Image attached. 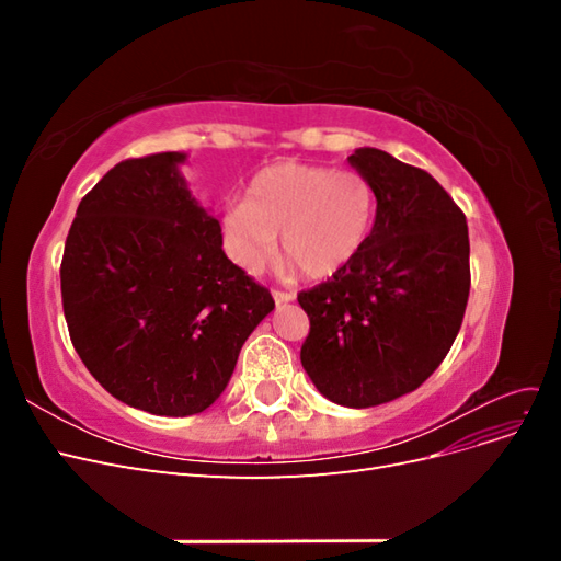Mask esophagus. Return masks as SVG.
<instances>
[{
	"label": "esophagus",
	"mask_w": 561,
	"mask_h": 561,
	"mask_svg": "<svg viewBox=\"0 0 561 561\" xmlns=\"http://www.w3.org/2000/svg\"><path fill=\"white\" fill-rule=\"evenodd\" d=\"M271 295H274L276 304H283V301H293V299H295V293H290V290H274V293H271Z\"/></svg>",
	"instance_id": "34e87169"
}]
</instances>
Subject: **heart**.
I'll return each instance as SVG.
<instances>
[{
	"mask_svg": "<svg viewBox=\"0 0 561 561\" xmlns=\"http://www.w3.org/2000/svg\"><path fill=\"white\" fill-rule=\"evenodd\" d=\"M375 213V186L363 173L283 161L252 178L245 201L227 208L225 229L236 260L248 271L268 262L280 231L287 268L330 278L358 257Z\"/></svg>",
	"mask_w": 561,
	"mask_h": 561,
	"instance_id": "b5f03b06",
	"label": "heart"
}]
</instances>
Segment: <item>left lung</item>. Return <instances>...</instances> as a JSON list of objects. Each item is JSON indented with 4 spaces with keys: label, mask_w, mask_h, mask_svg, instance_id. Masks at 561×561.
<instances>
[{
    "label": "left lung",
    "mask_w": 561,
    "mask_h": 561,
    "mask_svg": "<svg viewBox=\"0 0 561 561\" xmlns=\"http://www.w3.org/2000/svg\"><path fill=\"white\" fill-rule=\"evenodd\" d=\"M377 194L363 250L297 295L309 316L301 365L322 396L375 407L412 393L445 360L470 293L463 210L416 165L375 147L348 157Z\"/></svg>",
    "instance_id": "8db88e82"
}]
</instances>
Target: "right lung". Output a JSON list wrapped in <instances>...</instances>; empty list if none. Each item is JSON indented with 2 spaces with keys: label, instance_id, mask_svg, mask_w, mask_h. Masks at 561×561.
<instances>
[{
  "label": "right lung",
  "instance_id": "1",
  "mask_svg": "<svg viewBox=\"0 0 561 561\" xmlns=\"http://www.w3.org/2000/svg\"><path fill=\"white\" fill-rule=\"evenodd\" d=\"M180 151L116 163L81 198L60 293L81 363L107 393L159 416L219 398L274 297L222 250V227L178 173Z\"/></svg>",
  "mask_w": 561,
  "mask_h": 561
}]
</instances>
